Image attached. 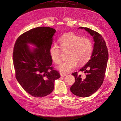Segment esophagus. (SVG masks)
Instances as JSON below:
<instances>
[{"mask_svg": "<svg viewBox=\"0 0 121 121\" xmlns=\"http://www.w3.org/2000/svg\"><path fill=\"white\" fill-rule=\"evenodd\" d=\"M60 76L62 77H65V76L67 75V74H64V73H61L60 74Z\"/></svg>", "mask_w": 121, "mask_h": 121, "instance_id": "obj_1", "label": "esophagus"}]
</instances>
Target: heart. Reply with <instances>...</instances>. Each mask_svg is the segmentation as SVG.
Wrapping results in <instances>:
<instances>
[{
  "instance_id": "obj_1",
  "label": "heart",
  "mask_w": 121,
  "mask_h": 121,
  "mask_svg": "<svg viewBox=\"0 0 121 121\" xmlns=\"http://www.w3.org/2000/svg\"><path fill=\"white\" fill-rule=\"evenodd\" d=\"M61 50L69 51L68 60L61 63L57 67L58 70L63 73H69L73 70L77 64L81 65L86 64L91 57L93 50V43L88 38L81 36L73 33L65 34L58 41ZM49 53L51 59L56 64L60 61V50L55 44L50 46Z\"/></svg>"
}]
</instances>
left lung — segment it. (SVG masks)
<instances>
[{
    "label": "left lung",
    "instance_id": "left-lung-1",
    "mask_svg": "<svg viewBox=\"0 0 121 121\" xmlns=\"http://www.w3.org/2000/svg\"><path fill=\"white\" fill-rule=\"evenodd\" d=\"M85 29L92 36L94 42L92 53L88 63L80 69L86 76L82 78L77 72L72 73L75 77V83L70 88L72 93L76 96L87 97L94 93L101 86L105 76L108 53L103 37L98 33L88 28Z\"/></svg>",
    "mask_w": 121,
    "mask_h": 121
}]
</instances>
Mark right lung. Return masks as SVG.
Masks as SVG:
<instances>
[{
  "label": "right lung",
  "instance_id": "obj_1",
  "mask_svg": "<svg viewBox=\"0 0 121 121\" xmlns=\"http://www.w3.org/2000/svg\"><path fill=\"white\" fill-rule=\"evenodd\" d=\"M56 32L50 27L35 28L22 34L14 44L13 56L16 79L33 96L41 97L52 93L55 80L60 77L52 67L49 53ZM30 45L35 47L31 48Z\"/></svg>",
  "mask_w": 121,
  "mask_h": 121
}]
</instances>
